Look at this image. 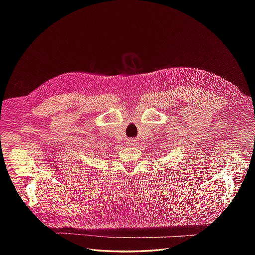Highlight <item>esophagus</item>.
Masks as SVG:
<instances>
[{"label":"esophagus","instance_id":"esophagus-1","mask_svg":"<svg viewBox=\"0 0 255 255\" xmlns=\"http://www.w3.org/2000/svg\"><path fill=\"white\" fill-rule=\"evenodd\" d=\"M128 144L129 145H135L136 144V140L135 139H129L128 140Z\"/></svg>","mask_w":255,"mask_h":255}]
</instances>
